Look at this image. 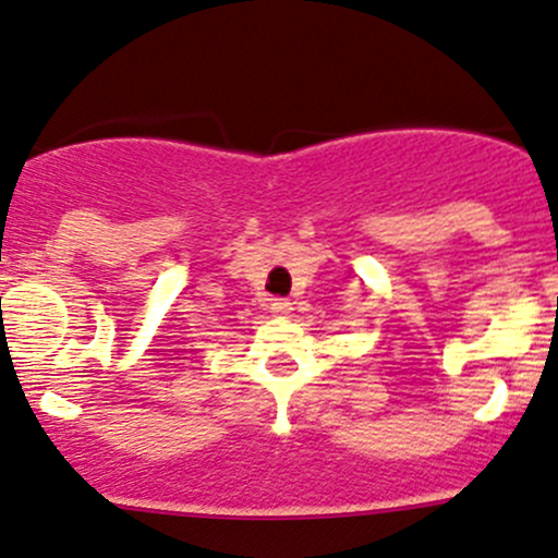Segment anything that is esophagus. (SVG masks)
<instances>
[{"label":"esophagus","mask_w":558,"mask_h":558,"mask_svg":"<svg viewBox=\"0 0 558 558\" xmlns=\"http://www.w3.org/2000/svg\"><path fill=\"white\" fill-rule=\"evenodd\" d=\"M291 311H294V307H291V302L286 300H272V305H269V313L278 315V318H289Z\"/></svg>","instance_id":"1"}]
</instances>
